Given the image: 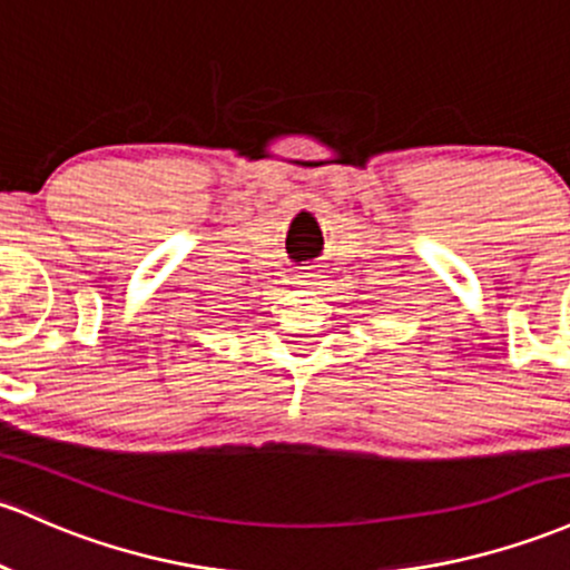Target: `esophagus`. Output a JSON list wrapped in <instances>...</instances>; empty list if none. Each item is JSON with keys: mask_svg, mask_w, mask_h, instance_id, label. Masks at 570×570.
Wrapping results in <instances>:
<instances>
[{"mask_svg": "<svg viewBox=\"0 0 570 570\" xmlns=\"http://www.w3.org/2000/svg\"><path fill=\"white\" fill-rule=\"evenodd\" d=\"M322 271H318V265H305L299 267L297 275H295V284L303 286V289H314V286L322 284Z\"/></svg>", "mask_w": 570, "mask_h": 570, "instance_id": "1", "label": "esophagus"}]
</instances>
